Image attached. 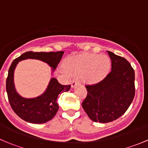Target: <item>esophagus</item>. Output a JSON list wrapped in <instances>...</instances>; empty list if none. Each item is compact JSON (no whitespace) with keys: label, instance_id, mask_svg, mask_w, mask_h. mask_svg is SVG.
<instances>
[{"label":"esophagus","instance_id":"obj_1","mask_svg":"<svg viewBox=\"0 0 148 148\" xmlns=\"http://www.w3.org/2000/svg\"><path fill=\"white\" fill-rule=\"evenodd\" d=\"M79 83V79L78 78L74 79H73L72 82H71V87L72 88L75 87L76 85L78 84Z\"/></svg>","mask_w":148,"mask_h":148}]
</instances>
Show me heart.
<instances>
[{
	"instance_id": "b5f03b06",
	"label": "heart",
	"mask_w": 148,
	"mask_h": 148,
	"mask_svg": "<svg viewBox=\"0 0 148 148\" xmlns=\"http://www.w3.org/2000/svg\"><path fill=\"white\" fill-rule=\"evenodd\" d=\"M66 68L73 74H84L86 79L92 83L99 82L108 74L111 66L107 55L84 53L69 58L65 62Z\"/></svg>"
}]
</instances>
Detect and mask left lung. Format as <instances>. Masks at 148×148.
<instances>
[{"label":"left lung","instance_id":"obj_1","mask_svg":"<svg viewBox=\"0 0 148 148\" xmlns=\"http://www.w3.org/2000/svg\"><path fill=\"white\" fill-rule=\"evenodd\" d=\"M112 70L100 82L86 85L87 96L82 107L94 122L107 123L120 117L134 99L135 71L123 57L107 51Z\"/></svg>","mask_w":148,"mask_h":148}]
</instances>
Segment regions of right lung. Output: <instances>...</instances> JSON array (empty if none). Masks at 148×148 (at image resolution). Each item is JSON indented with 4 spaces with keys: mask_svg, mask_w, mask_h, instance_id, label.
Instances as JSON below:
<instances>
[{
    "mask_svg": "<svg viewBox=\"0 0 148 148\" xmlns=\"http://www.w3.org/2000/svg\"><path fill=\"white\" fill-rule=\"evenodd\" d=\"M64 51H28L14 59L8 70L6 79V92L9 103L14 112L22 120L33 124H43L53 118L59 110L57 98L60 93L68 92L70 85H62L52 77L44 93L34 98H25L16 91L14 84V71L19 62L28 59L45 62L54 71L62 59Z\"/></svg>",
    "mask_w": 148,
    "mask_h": 148,
    "instance_id": "obj_1",
    "label": "right lung"
}]
</instances>
